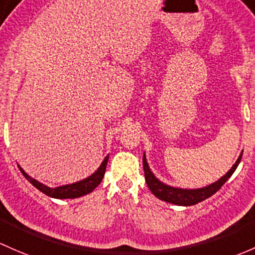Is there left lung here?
Masks as SVG:
<instances>
[{"instance_id":"left-lung-1","label":"left lung","mask_w":255,"mask_h":255,"mask_svg":"<svg viewBox=\"0 0 255 255\" xmlns=\"http://www.w3.org/2000/svg\"><path fill=\"white\" fill-rule=\"evenodd\" d=\"M242 154L243 151L241 152L237 161H236L235 165L231 167V170H230L226 175L222 176L221 178L218 179L216 182H214V183L209 184V186L203 187V188H197V189L176 188V187H171V186H167V184L162 183V182L159 181V179L154 176V173L151 172V170L149 168L148 162H146L145 154H144L143 167H144V175H145V182L146 184H148L149 189L151 191L152 194H154L155 197L159 198V199L163 200V202H167V203H171V204H176V205H183V206L198 204V203L203 202V200L208 199L209 197L215 194V193L218 192L222 186H224L225 182L232 176V173H234L236 168H237L238 163L241 162Z\"/></svg>"}]
</instances>
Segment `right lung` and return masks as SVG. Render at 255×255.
I'll list each match as a JSON object with an SVG mask.
<instances>
[{"instance_id":"obj_1","label":"right lung","mask_w":255,"mask_h":255,"mask_svg":"<svg viewBox=\"0 0 255 255\" xmlns=\"http://www.w3.org/2000/svg\"><path fill=\"white\" fill-rule=\"evenodd\" d=\"M107 161H109V155L104 159V161L101 162L100 167H99L92 176H89L88 178L82 179V181L79 182H76V183L66 184V186H60V187H56V188H50V187L37 182L36 179L31 178L30 176L26 175V173L24 172V170L20 167V166H19V170L21 171V173H23L24 177H25V178L28 179V181L35 187V188L39 189L40 192L45 193L46 195H49V197L56 198V199H74V198L89 194L90 192H93L94 189L100 184V182L103 181L104 178V175H105Z\"/></svg>"}]
</instances>
